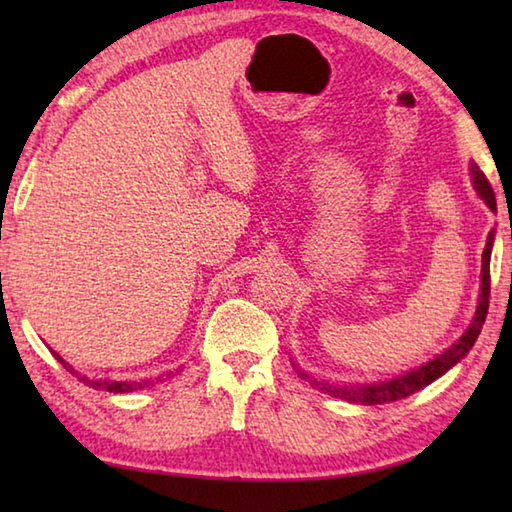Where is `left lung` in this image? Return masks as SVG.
I'll use <instances>...</instances> for the list:
<instances>
[{
  "instance_id": "left-lung-1",
  "label": "left lung",
  "mask_w": 512,
  "mask_h": 512,
  "mask_svg": "<svg viewBox=\"0 0 512 512\" xmlns=\"http://www.w3.org/2000/svg\"><path fill=\"white\" fill-rule=\"evenodd\" d=\"M470 173H472L474 189L483 198V203L488 205L492 212H497L495 192H492L488 178L483 176V171L476 167V164H472ZM492 244H495V232H490L488 241H485V248H483V257H481V296H479V305H476L472 323H470V327L465 329V334L461 336V339H458L452 345V348H447L443 354H438V357H433L431 361L422 363V366H418V368L404 372V375H397V377L386 379V381H375V384H352V386H345V384H336V381L311 377V375H307L305 370H300L296 363H293V368H296V372H298L302 379H307L311 386L318 388V391H325L327 395L339 397V400L354 402V404H366V406H370V404H386V402L404 400V397L418 393L420 388L429 386L431 381H436L438 377H443L449 368H454L456 363L461 361L465 354L472 350V345L476 343V339H479L481 327L485 323V316H488V305H490V253H492Z\"/></svg>"
}]
</instances>
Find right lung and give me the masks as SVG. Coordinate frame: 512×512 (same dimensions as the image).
Instances as JSON below:
<instances>
[{"label": "right lung", "mask_w": 512, "mask_h": 512, "mask_svg": "<svg viewBox=\"0 0 512 512\" xmlns=\"http://www.w3.org/2000/svg\"><path fill=\"white\" fill-rule=\"evenodd\" d=\"M51 354H54V357H56L60 363H63V368H65V370L72 372V375H76V379L83 381L85 386L94 388V391H108V393H133V391H140V388H146V386H149V381H108V379H90V377L81 375L79 370H74L72 366H69V363H67L63 357H60L58 352L51 350Z\"/></svg>", "instance_id": "right-lung-1"}]
</instances>
